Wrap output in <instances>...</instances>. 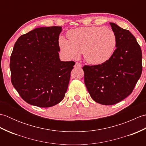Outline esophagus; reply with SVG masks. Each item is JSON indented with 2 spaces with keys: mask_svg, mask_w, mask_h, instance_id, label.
Listing matches in <instances>:
<instances>
[{
  "mask_svg": "<svg viewBox=\"0 0 146 146\" xmlns=\"http://www.w3.org/2000/svg\"><path fill=\"white\" fill-rule=\"evenodd\" d=\"M75 68H81L82 67V64H80V63H78V62H76V63H75Z\"/></svg>",
  "mask_w": 146,
  "mask_h": 146,
  "instance_id": "esophagus-1",
  "label": "esophagus"
}]
</instances>
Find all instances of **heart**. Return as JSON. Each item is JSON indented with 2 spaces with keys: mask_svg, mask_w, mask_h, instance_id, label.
Masks as SVG:
<instances>
[{
  "mask_svg": "<svg viewBox=\"0 0 146 146\" xmlns=\"http://www.w3.org/2000/svg\"><path fill=\"white\" fill-rule=\"evenodd\" d=\"M68 39L61 37L60 48L70 58L83 57L91 64H101L108 61L116 49L117 38L112 29L100 26L80 27L67 33Z\"/></svg>",
  "mask_w": 146,
  "mask_h": 146,
  "instance_id": "b5f03b06",
  "label": "heart"
}]
</instances>
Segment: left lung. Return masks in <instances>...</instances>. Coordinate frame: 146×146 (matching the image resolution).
Wrapping results in <instances>:
<instances>
[{
	"instance_id": "8db88e82",
	"label": "left lung",
	"mask_w": 146,
	"mask_h": 146,
	"mask_svg": "<svg viewBox=\"0 0 146 146\" xmlns=\"http://www.w3.org/2000/svg\"><path fill=\"white\" fill-rule=\"evenodd\" d=\"M117 38L116 49L105 63L83 67L86 87L93 100L105 105L119 103L131 94L142 71V51L129 30L110 23Z\"/></svg>"
}]
</instances>
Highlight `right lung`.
I'll return each instance as SVG.
<instances>
[{
    "label": "right lung",
    "instance_id": "right-lung-1",
    "mask_svg": "<svg viewBox=\"0 0 146 146\" xmlns=\"http://www.w3.org/2000/svg\"><path fill=\"white\" fill-rule=\"evenodd\" d=\"M61 26L36 28L21 36L10 58L11 82L27 104L50 107L64 97L75 62L59 58Z\"/></svg>",
    "mask_w": 146,
    "mask_h": 146
}]
</instances>
